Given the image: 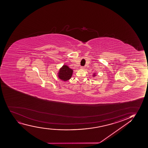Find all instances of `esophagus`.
<instances>
[{"label": "esophagus", "instance_id": "obj_1", "mask_svg": "<svg viewBox=\"0 0 148 148\" xmlns=\"http://www.w3.org/2000/svg\"><path fill=\"white\" fill-rule=\"evenodd\" d=\"M80 69L83 70V69H84V66H81V67H80Z\"/></svg>", "mask_w": 148, "mask_h": 148}]
</instances>
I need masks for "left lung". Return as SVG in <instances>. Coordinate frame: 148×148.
<instances>
[{
	"label": "left lung",
	"mask_w": 148,
	"mask_h": 148,
	"mask_svg": "<svg viewBox=\"0 0 148 148\" xmlns=\"http://www.w3.org/2000/svg\"><path fill=\"white\" fill-rule=\"evenodd\" d=\"M97 74L96 73H93L92 74V77H96L97 76Z\"/></svg>",
	"instance_id": "8db88e82"
}]
</instances>
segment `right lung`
<instances>
[{
  "label": "right lung",
  "mask_w": 148,
  "mask_h": 148,
  "mask_svg": "<svg viewBox=\"0 0 148 148\" xmlns=\"http://www.w3.org/2000/svg\"><path fill=\"white\" fill-rule=\"evenodd\" d=\"M73 73V70L69 68L68 65H64L60 68L57 73V76L60 80L66 82L70 79Z\"/></svg>",
  "instance_id": "right-lung-1"
}]
</instances>
